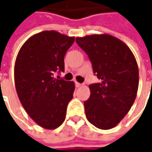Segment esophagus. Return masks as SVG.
I'll return each mask as SVG.
<instances>
[{
    "label": "esophagus",
    "instance_id": "1",
    "mask_svg": "<svg viewBox=\"0 0 152 152\" xmlns=\"http://www.w3.org/2000/svg\"><path fill=\"white\" fill-rule=\"evenodd\" d=\"M75 86H76L77 88H79V87H80V86H82V84L78 83V82H75Z\"/></svg>",
    "mask_w": 152,
    "mask_h": 152
}]
</instances>
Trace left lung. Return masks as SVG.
Masks as SVG:
<instances>
[{
  "label": "left lung",
  "instance_id": "left-lung-1",
  "mask_svg": "<svg viewBox=\"0 0 152 152\" xmlns=\"http://www.w3.org/2000/svg\"><path fill=\"white\" fill-rule=\"evenodd\" d=\"M101 80L84 102L88 121L101 129L117 126L133 106L139 87L137 61L127 45L107 34L77 37Z\"/></svg>",
  "mask_w": 152,
  "mask_h": 152
}]
</instances>
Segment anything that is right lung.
Here are the masks:
<instances>
[{
  "label": "right lung",
  "mask_w": 152,
  "mask_h": 152,
  "mask_svg": "<svg viewBox=\"0 0 152 152\" xmlns=\"http://www.w3.org/2000/svg\"><path fill=\"white\" fill-rule=\"evenodd\" d=\"M74 39L45 30L28 39L16 58L14 81L19 101L29 117L46 129H55L64 122L73 98L74 82L55 74L64 71V56Z\"/></svg>",
  "instance_id": "obj_1"
}]
</instances>
